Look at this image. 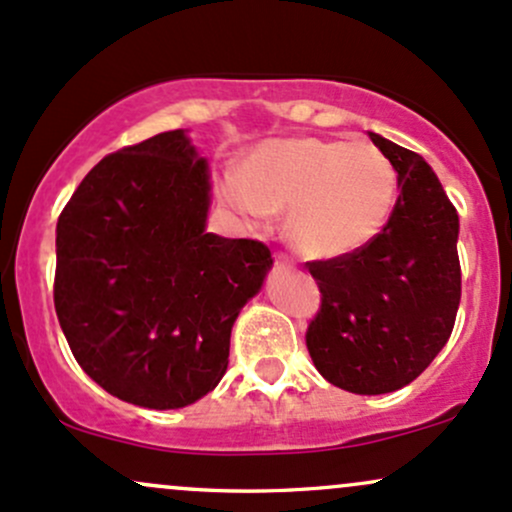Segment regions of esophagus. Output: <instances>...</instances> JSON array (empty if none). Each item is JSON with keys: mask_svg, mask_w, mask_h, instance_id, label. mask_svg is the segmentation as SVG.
Returning <instances> with one entry per match:
<instances>
[{"mask_svg": "<svg viewBox=\"0 0 512 512\" xmlns=\"http://www.w3.org/2000/svg\"><path fill=\"white\" fill-rule=\"evenodd\" d=\"M276 266L280 268H293V261H290L285 254H276Z\"/></svg>", "mask_w": 512, "mask_h": 512, "instance_id": "1", "label": "esophagus"}]
</instances>
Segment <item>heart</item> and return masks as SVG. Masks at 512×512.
I'll return each mask as SVG.
<instances>
[{
  "instance_id": "heart-1",
  "label": "heart",
  "mask_w": 512,
  "mask_h": 512,
  "mask_svg": "<svg viewBox=\"0 0 512 512\" xmlns=\"http://www.w3.org/2000/svg\"><path fill=\"white\" fill-rule=\"evenodd\" d=\"M224 197L244 217L288 210L285 236L310 258H342L366 249L386 229L398 197V173L368 141H266L232 173Z\"/></svg>"
}]
</instances>
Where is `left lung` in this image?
Segmentation results:
<instances>
[{"mask_svg":"<svg viewBox=\"0 0 512 512\" xmlns=\"http://www.w3.org/2000/svg\"><path fill=\"white\" fill-rule=\"evenodd\" d=\"M368 136L393 163L400 195L366 249L307 263L322 305L305 342L332 386L381 395L415 381L452 334L461 300L459 214L420 153Z\"/></svg>","mask_w":512,"mask_h":512,"instance_id":"8db88e82","label":"left lung"}]
</instances>
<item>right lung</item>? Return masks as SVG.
Returning <instances> with one entry per match:
<instances>
[{"label":"right lung","instance_id":"add662e5","mask_svg":"<svg viewBox=\"0 0 512 512\" xmlns=\"http://www.w3.org/2000/svg\"><path fill=\"white\" fill-rule=\"evenodd\" d=\"M207 210V161L175 129L104 156L60 212V329L119 400L185 408L227 371L234 320L273 258L261 241L205 232Z\"/></svg>","mask_w":512,"mask_h":512}]
</instances>
